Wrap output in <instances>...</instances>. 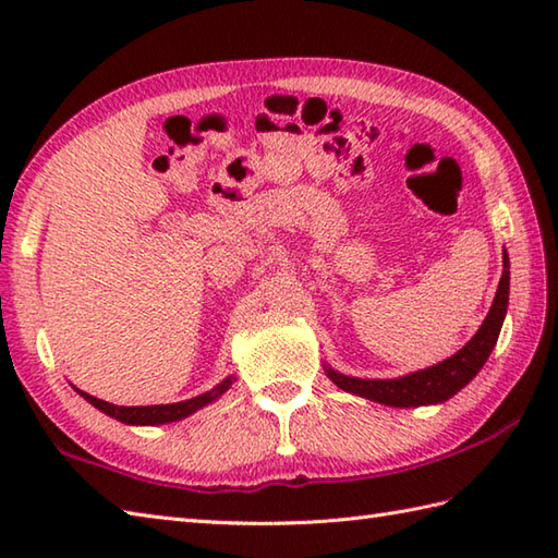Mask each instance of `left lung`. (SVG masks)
<instances>
[{
    "label": "left lung",
    "mask_w": 558,
    "mask_h": 558,
    "mask_svg": "<svg viewBox=\"0 0 558 558\" xmlns=\"http://www.w3.org/2000/svg\"><path fill=\"white\" fill-rule=\"evenodd\" d=\"M508 286H511V264H508V254L504 252V272L487 318H484L482 326L477 328V333L444 362L398 378H357L340 374L333 366L324 364L326 376L338 388L348 390V393L381 402V405L388 408H420L446 402L448 398H453L460 388H465L472 378L480 374L484 362L489 360L506 318Z\"/></svg>",
    "instance_id": "1"
}]
</instances>
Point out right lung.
<instances>
[{
    "label": "right lung",
    "instance_id": "add662e5",
    "mask_svg": "<svg viewBox=\"0 0 558 558\" xmlns=\"http://www.w3.org/2000/svg\"><path fill=\"white\" fill-rule=\"evenodd\" d=\"M234 381V376L222 378L218 386H213L206 393H201L196 398L180 400V402H170V405H136V408H124V405H112L108 400H100L96 396H88L86 390H78L76 393L81 398H86L93 408H98L100 412L108 414V417L122 422V424H132V426H156V424H170V422H180L189 414H194L196 410L210 405L213 400H218L225 390H228Z\"/></svg>",
    "mask_w": 558,
    "mask_h": 558
}]
</instances>
